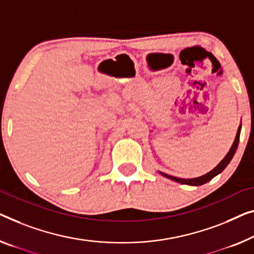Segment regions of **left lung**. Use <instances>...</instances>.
I'll return each instance as SVG.
<instances>
[{"instance_id": "8db88e82", "label": "left lung", "mask_w": 254, "mask_h": 254, "mask_svg": "<svg viewBox=\"0 0 254 254\" xmlns=\"http://www.w3.org/2000/svg\"><path fill=\"white\" fill-rule=\"evenodd\" d=\"M240 133H241V127H238L235 141H234L232 148H230V150L228 151V154L226 155L225 158L220 162V163H219L217 166H215V168L212 170V171H210L209 173H206V175H204L202 177H198V178H194V179H180V178H175V177L168 176V175H165V173H162V175H163L166 178H169V179L173 180V181H177V183H180V184H184V185H190V186H200V185L206 184L207 181H210L211 179H213L215 176L219 175V173L224 171L226 166L229 164L230 161H232L234 154H235V151L237 149L238 141H240Z\"/></svg>"}]
</instances>
